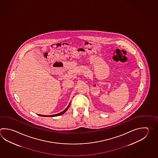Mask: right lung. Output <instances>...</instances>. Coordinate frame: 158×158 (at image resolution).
<instances>
[{"mask_svg": "<svg viewBox=\"0 0 158 158\" xmlns=\"http://www.w3.org/2000/svg\"><path fill=\"white\" fill-rule=\"evenodd\" d=\"M70 103H69V104L68 106V107L66 108L65 110H63V112H60V113H58V114H54V115H50V116H45V115H41V114H38L39 116H40L42 117H55V116H60V115H61V114H63V113H65L66 111L68 109L69 107V106H70Z\"/></svg>", "mask_w": 158, "mask_h": 158, "instance_id": "add662e5", "label": "right lung"}]
</instances>
